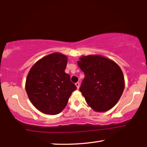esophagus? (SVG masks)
I'll list each match as a JSON object with an SVG mask.
<instances>
[{
	"label": "esophagus",
	"mask_w": 147,
	"mask_h": 147,
	"mask_svg": "<svg viewBox=\"0 0 147 147\" xmlns=\"http://www.w3.org/2000/svg\"><path fill=\"white\" fill-rule=\"evenodd\" d=\"M75 85H76V88L78 89V88H79V87H80V83L78 82L75 83Z\"/></svg>",
	"instance_id": "1"
}]
</instances>
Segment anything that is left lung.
<instances>
[{
	"label": "left lung",
	"mask_w": 147,
	"mask_h": 147,
	"mask_svg": "<svg viewBox=\"0 0 147 147\" xmlns=\"http://www.w3.org/2000/svg\"><path fill=\"white\" fill-rule=\"evenodd\" d=\"M78 65L85 77L80 91L96 111H106L117 103L124 89L121 68L111 59L98 55L82 56Z\"/></svg>",
	"instance_id": "1"
}]
</instances>
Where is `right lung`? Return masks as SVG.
Masks as SVG:
<instances>
[{
	"label": "right lung",
	"instance_id": "add662e5",
	"mask_svg": "<svg viewBox=\"0 0 147 147\" xmlns=\"http://www.w3.org/2000/svg\"><path fill=\"white\" fill-rule=\"evenodd\" d=\"M66 56L53 53L39 59L30 70L26 91L30 100L42 113L56 115L65 108L76 86L65 73Z\"/></svg>",
	"mask_w": 147,
	"mask_h": 147
}]
</instances>
